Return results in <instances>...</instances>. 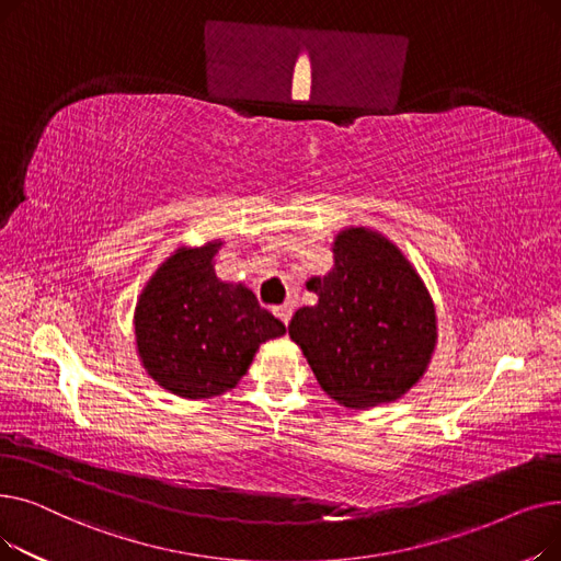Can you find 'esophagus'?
<instances>
[{
	"label": "esophagus",
	"mask_w": 561,
	"mask_h": 561,
	"mask_svg": "<svg viewBox=\"0 0 561 561\" xmlns=\"http://www.w3.org/2000/svg\"><path fill=\"white\" fill-rule=\"evenodd\" d=\"M275 316L284 322V325H288V320H290V316H293V305H290V302H284V305L275 307Z\"/></svg>",
	"instance_id": "obj_1"
}]
</instances>
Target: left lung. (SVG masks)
I'll return each instance as SVG.
<instances>
[{
	"label": "left lung",
	"mask_w": 561,
	"mask_h": 561,
	"mask_svg": "<svg viewBox=\"0 0 561 561\" xmlns=\"http://www.w3.org/2000/svg\"><path fill=\"white\" fill-rule=\"evenodd\" d=\"M332 252L334 268L307 282L318 305L296 311L288 336L339 404L396 402L419 385L434 355L430 290L400 248L375 229H341Z\"/></svg>",
	"instance_id": "left-lung-1"
}]
</instances>
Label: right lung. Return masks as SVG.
I'll return each mask as SVG.
<instances>
[{"label":"right lung","mask_w":561,"mask_h":561,"mask_svg":"<svg viewBox=\"0 0 561 561\" xmlns=\"http://www.w3.org/2000/svg\"><path fill=\"white\" fill-rule=\"evenodd\" d=\"M222 241L174 250L140 290L134 330L142 368L165 391L202 400L239 385L261 343L284 322L245 284L216 277Z\"/></svg>","instance_id":"obj_1"}]
</instances>
